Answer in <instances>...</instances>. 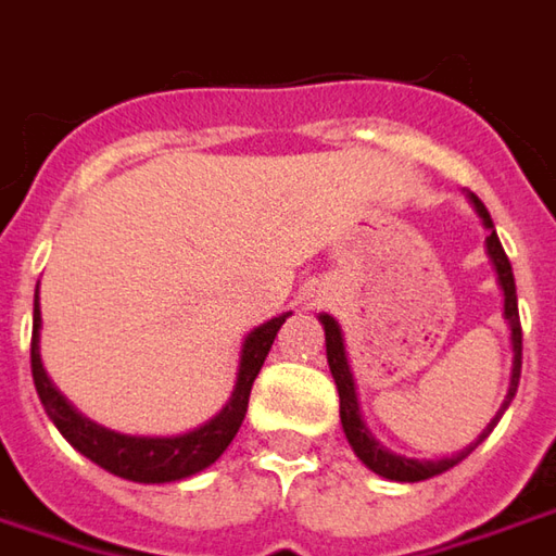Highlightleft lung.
<instances>
[{"instance_id": "8db88e82", "label": "left lung", "mask_w": 556, "mask_h": 556, "mask_svg": "<svg viewBox=\"0 0 556 556\" xmlns=\"http://www.w3.org/2000/svg\"><path fill=\"white\" fill-rule=\"evenodd\" d=\"M473 210L480 213L482 225L489 228V238H485V253L495 266V275H498V285L504 290V318H507V328H510V346H514V368H510V387H507V395H504L502 408L498 415L492 417V424L480 433L477 442H470L467 448H460L455 455L439 460H415V458H402V455H393L390 448H383L377 439L368 433L365 420H362V412H358V395H355V380L353 371H350V362H346V346H343V333H340V325L333 321L331 315H318L321 325H325V346H328V365H331L333 383H337V393H340V424H343V433L350 439L353 452L358 455V460L374 470L377 477H387V480L395 482H420L430 480V477H439L445 470H452L455 464L467 458L482 439L489 437L495 430V424L502 420V415L507 412V405L514 402L517 395V383H520V368H523V331H520V312H517V285H514V271H510V260L504 253L502 241L495 235V225H492V216L489 210L482 206V201L470 191L467 194Z\"/></svg>"}]
</instances>
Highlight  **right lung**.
I'll list each match as a JSON object with an SVG mask.
<instances>
[{
  "mask_svg": "<svg viewBox=\"0 0 556 556\" xmlns=\"http://www.w3.org/2000/svg\"><path fill=\"white\" fill-rule=\"evenodd\" d=\"M288 315L290 312H285V315H278V318H271V321L247 333L231 399L225 402V408L213 420H206L203 427L191 430V433H182V437H126V433H114L108 427L92 424L89 417L79 415L74 405L54 390V383L42 368V358H39L42 315H39V285H36L30 340L33 383H36V393H39L46 415L52 417V424L61 430V437L67 439L79 455H86L89 460H96L98 467H104L108 473L132 482L185 480V477L201 473L203 467H210L228 448L235 433L241 430L253 380L263 368L268 350L275 343V333L281 331Z\"/></svg>",
  "mask_w": 556,
  "mask_h": 556,
  "instance_id": "add662e5",
  "label": "right lung"
}]
</instances>
